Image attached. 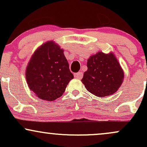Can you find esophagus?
I'll return each instance as SVG.
<instances>
[{"label":"esophagus","mask_w":147,"mask_h":147,"mask_svg":"<svg viewBox=\"0 0 147 147\" xmlns=\"http://www.w3.org/2000/svg\"><path fill=\"white\" fill-rule=\"evenodd\" d=\"M75 78L78 79H81L83 77V73L82 72H79L75 74Z\"/></svg>","instance_id":"1"}]
</instances>
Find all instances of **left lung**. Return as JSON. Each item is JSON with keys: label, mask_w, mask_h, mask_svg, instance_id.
Listing matches in <instances>:
<instances>
[{"label": "left lung", "mask_w": 147, "mask_h": 147, "mask_svg": "<svg viewBox=\"0 0 147 147\" xmlns=\"http://www.w3.org/2000/svg\"><path fill=\"white\" fill-rule=\"evenodd\" d=\"M87 67L82 82L94 95L99 97L111 95L122 85L124 70L113 52H98L92 55L88 59Z\"/></svg>", "instance_id": "left-lung-1"}]
</instances>
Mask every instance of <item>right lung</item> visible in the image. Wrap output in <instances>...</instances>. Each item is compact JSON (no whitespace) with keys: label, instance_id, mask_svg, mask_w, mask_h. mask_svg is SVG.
I'll return each mask as SVG.
<instances>
[{"label":"right lung","instance_id":"add662e5","mask_svg":"<svg viewBox=\"0 0 147 147\" xmlns=\"http://www.w3.org/2000/svg\"><path fill=\"white\" fill-rule=\"evenodd\" d=\"M64 50L54 41L45 42L34 52L26 70L28 87L43 100L54 101L63 94L74 75Z\"/></svg>","mask_w":147,"mask_h":147}]
</instances>
